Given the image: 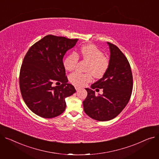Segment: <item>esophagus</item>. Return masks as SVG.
<instances>
[{
	"label": "esophagus",
	"mask_w": 159,
	"mask_h": 159,
	"mask_svg": "<svg viewBox=\"0 0 159 159\" xmlns=\"http://www.w3.org/2000/svg\"><path fill=\"white\" fill-rule=\"evenodd\" d=\"M75 89H76L77 91H78V90H79L80 89V88L77 86H75Z\"/></svg>",
	"instance_id": "34e87169"
}]
</instances>
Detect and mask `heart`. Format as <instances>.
<instances>
[{
    "mask_svg": "<svg viewBox=\"0 0 159 159\" xmlns=\"http://www.w3.org/2000/svg\"><path fill=\"white\" fill-rule=\"evenodd\" d=\"M79 57L89 62L86 68L88 73L77 71L70 74L69 80L75 86L86 85L92 80V75L97 79L102 77L109 68V58L104 55L101 50L94 44H87L82 46L76 53H72L66 57L63 63L65 69L71 71L76 68Z\"/></svg>",
    "mask_w": 159,
    "mask_h": 159,
    "instance_id": "obj_1",
    "label": "heart"
}]
</instances>
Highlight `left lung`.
<instances>
[{
    "instance_id": "8db88e82",
    "label": "left lung",
    "mask_w": 159,
    "mask_h": 159,
    "mask_svg": "<svg viewBox=\"0 0 159 159\" xmlns=\"http://www.w3.org/2000/svg\"><path fill=\"white\" fill-rule=\"evenodd\" d=\"M107 44L110 49L109 68L102 78L91 86L93 89H102L103 94L96 96L93 89L86 88L88 95L83 101L84 112L98 121L110 120L118 116L128 104L133 89L128 58L116 45Z\"/></svg>"
}]
</instances>
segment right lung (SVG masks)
Returning a JSON list of instances; mask_svg holds the SVG:
<instances>
[{
    "mask_svg": "<svg viewBox=\"0 0 159 159\" xmlns=\"http://www.w3.org/2000/svg\"><path fill=\"white\" fill-rule=\"evenodd\" d=\"M78 40L48 35L31 46L24 58L19 74L21 95L30 110L41 117L62 114L65 98L76 91L68 83L62 60Z\"/></svg>",
    "mask_w": 159,
    "mask_h": 159,
    "instance_id": "obj_1",
    "label": "right lung"
}]
</instances>
